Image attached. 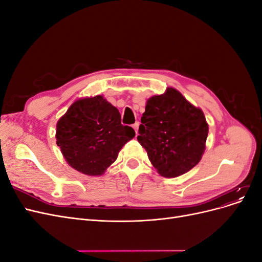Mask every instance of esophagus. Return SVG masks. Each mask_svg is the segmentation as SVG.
I'll use <instances>...</instances> for the list:
<instances>
[{
	"label": "esophagus",
	"mask_w": 262,
	"mask_h": 262,
	"mask_svg": "<svg viewBox=\"0 0 262 262\" xmlns=\"http://www.w3.org/2000/svg\"><path fill=\"white\" fill-rule=\"evenodd\" d=\"M139 125H140V123L139 122H136V123H134L132 126H133V129L134 130H136V133L138 134V130H139Z\"/></svg>",
	"instance_id": "1"
}]
</instances>
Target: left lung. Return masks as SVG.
Here are the masks:
<instances>
[{
    "mask_svg": "<svg viewBox=\"0 0 262 262\" xmlns=\"http://www.w3.org/2000/svg\"><path fill=\"white\" fill-rule=\"evenodd\" d=\"M141 123L139 143L163 177H178L200 162L209 125L202 110L175 89L147 100Z\"/></svg>",
    "mask_w": 262,
    "mask_h": 262,
    "instance_id": "left-lung-1",
    "label": "left lung"
}]
</instances>
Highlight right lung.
Returning <instances> with one entry per match:
<instances>
[{"label":"right lung","instance_id":"obj_1","mask_svg":"<svg viewBox=\"0 0 262 262\" xmlns=\"http://www.w3.org/2000/svg\"><path fill=\"white\" fill-rule=\"evenodd\" d=\"M136 136L121 124L119 110L102 96L78 99L57 123V144L71 167L99 176L116 160L119 150Z\"/></svg>","mask_w":262,"mask_h":262}]
</instances>
